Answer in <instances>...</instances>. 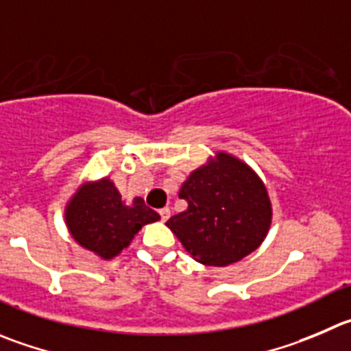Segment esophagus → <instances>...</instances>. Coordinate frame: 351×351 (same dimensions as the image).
Wrapping results in <instances>:
<instances>
[{"label": "esophagus", "mask_w": 351, "mask_h": 351, "mask_svg": "<svg viewBox=\"0 0 351 351\" xmlns=\"http://www.w3.org/2000/svg\"><path fill=\"white\" fill-rule=\"evenodd\" d=\"M158 213H160V219H162L163 222H165V220H169V217H170V210L169 208H160Z\"/></svg>", "instance_id": "1"}]
</instances>
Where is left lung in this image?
<instances>
[{
    "mask_svg": "<svg viewBox=\"0 0 351 351\" xmlns=\"http://www.w3.org/2000/svg\"><path fill=\"white\" fill-rule=\"evenodd\" d=\"M179 198L188 208L170 217L167 226L203 265L238 262L258 248L270 228L265 186L246 163L226 153L195 170Z\"/></svg>",
    "mask_w": 351,
    "mask_h": 351,
    "instance_id": "obj_1",
    "label": "left lung"
}]
</instances>
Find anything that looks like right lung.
Returning a JSON list of instances; mask_svg holds the SVG:
<instances>
[{
    "label": "right lung",
    "instance_id": "right-lung-1",
    "mask_svg": "<svg viewBox=\"0 0 351 351\" xmlns=\"http://www.w3.org/2000/svg\"><path fill=\"white\" fill-rule=\"evenodd\" d=\"M158 219V213L146 206L143 198L125 205L119 189L108 179L79 189L65 210L66 226L73 239L106 260L128 248L145 223Z\"/></svg>",
    "mask_w": 351,
    "mask_h": 351
}]
</instances>
